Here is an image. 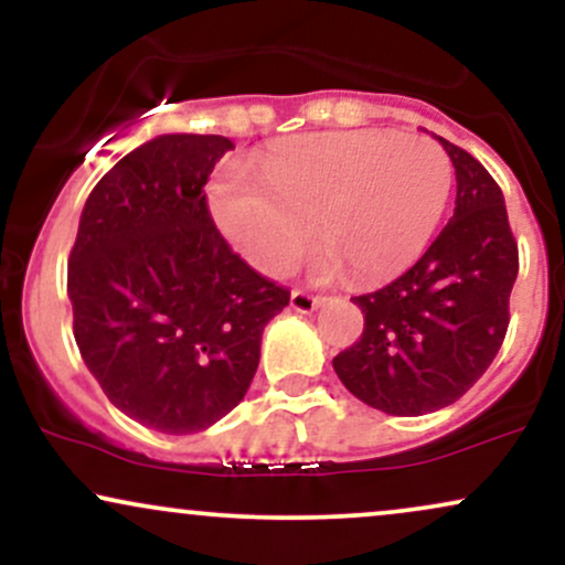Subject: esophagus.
I'll return each instance as SVG.
<instances>
[{
    "instance_id": "34e87169",
    "label": "esophagus",
    "mask_w": 565,
    "mask_h": 565,
    "mask_svg": "<svg viewBox=\"0 0 565 565\" xmlns=\"http://www.w3.org/2000/svg\"><path fill=\"white\" fill-rule=\"evenodd\" d=\"M289 302H291V310H297V313H313V310L321 305V297H313V295H308V291L295 289L291 291Z\"/></svg>"
}]
</instances>
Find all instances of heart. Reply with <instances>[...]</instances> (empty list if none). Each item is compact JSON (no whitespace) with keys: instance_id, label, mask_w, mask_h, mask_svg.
I'll use <instances>...</instances> for the list:
<instances>
[{"instance_id":"heart-1","label":"heart","mask_w":565,"mask_h":565,"mask_svg":"<svg viewBox=\"0 0 565 565\" xmlns=\"http://www.w3.org/2000/svg\"><path fill=\"white\" fill-rule=\"evenodd\" d=\"M263 183L233 172L212 191L220 228L263 274L281 276L316 236L323 268H353L361 281L393 276L417 260L451 196L454 164L425 135H302L263 157Z\"/></svg>"}]
</instances>
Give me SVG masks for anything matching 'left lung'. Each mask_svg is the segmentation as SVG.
Listing matches in <instances>:
<instances>
[{
	"mask_svg": "<svg viewBox=\"0 0 565 565\" xmlns=\"http://www.w3.org/2000/svg\"><path fill=\"white\" fill-rule=\"evenodd\" d=\"M457 172L454 217L404 276L353 297L364 332L334 355L355 398L419 417L462 398L502 348L518 242L502 188L465 148L438 138Z\"/></svg>",
	"mask_w": 565,
	"mask_h": 565,
	"instance_id": "obj_1",
	"label": "left lung"
}]
</instances>
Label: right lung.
Segmentation results:
<instances>
[{
    "label": "right lung",
    "instance_id": "right-lung-1",
    "mask_svg": "<svg viewBox=\"0 0 565 565\" xmlns=\"http://www.w3.org/2000/svg\"><path fill=\"white\" fill-rule=\"evenodd\" d=\"M233 142L161 135L100 178L68 255L79 353L116 408L185 436L249 391L265 323L289 289L246 265L206 206L204 185Z\"/></svg>",
    "mask_w": 565,
    "mask_h": 565
}]
</instances>
